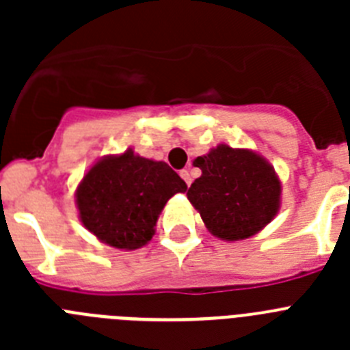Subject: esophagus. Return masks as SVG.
I'll return each mask as SVG.
<instances>
[{"label":"esophagus","instance_id":"34e87169","mask_svg":"<svg viewBox=\"0 0 350 350\" xmlns=\"http://www.w3.org/2000/svg\"><path fill=\"white\" fill-rule=\"evenodd\" d=\"M180 177L184 178V182L187 185H191V182H193V178H191V173L189 170H180Z\"/></svg>","mask_w":350,"mask_h":350}]
</instances>
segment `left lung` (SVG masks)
Returning a JSON list of instances; mask_svg holds the SVG:
<instances>
[{
    "mask_svg": "<svg viewBox=\"0 0 350 350\" xmlns=\"http://www.w3.org/2000/svg\"><path fill=\"white\" fill-rule=\"evenodd\" d=\"M194 166L202 177L191 184L187 198L208 231L237 242L262 230L279 210L280 182L261 156L245 148L219 145Z\"/></svg>",
    "mask_w": 350,
    "mask_h": 350,
    "instance_id": "obj_1",
    "label": "left lung"
}]
</instances>
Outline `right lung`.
Masks as SVG:
<instances>
[{"mask_svg":"<svg viewBox=\"0 0 350 350\" xmlns=\"http://www.w3.org/2000/svg\"><path fill=\"white\" fill-rule=\"evenodd\" d=\"M187 189L163 161L145 159L131 148L98 161L77 189L80 219L101 242L138 249L152 238L170 198Z\"/></svg>","mask_w":350,"mask_h":350,"instance_id":"add662e5","label":"right lung"}]
</instances>
